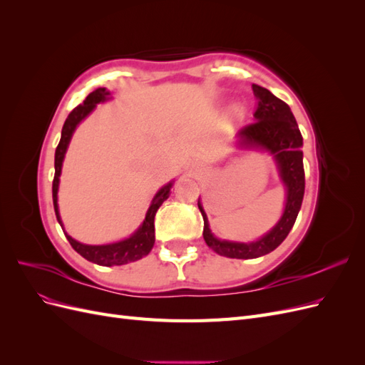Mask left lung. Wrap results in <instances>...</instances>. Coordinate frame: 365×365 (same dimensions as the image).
Here are the masks:
<instances>
[{
    "instance_id": "8db88e82",
    "label": "left lung",
    "mask_w": 365,
    "mask_h": 365,
    "mask_svg": "<svg viewBox=\"0 0 365 365\" xmlns=\"http://www.w3.org/2000/svg\"><path fill=\"white\" fill-rule=\"evenodd\" d=\"M252 90L259 98L257 109L254 113L256 120L240 129L239 135L244 146H260L275 157L282 181L286 185V205L279 224L267 236L251 244H237V242L219 240L212 235L207 215L197 202L204 219L202 236L205 244L220 256L231 259H256L277 248L294 227L304 196L303 137L291 108L267 88L252 85Z\"/></svg>"
}]
</instances>
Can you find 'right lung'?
I'll use <instances>...</instances> for the list:
<instances>
[{"mask_svg":"<svg viewBox=\"0 0 365 365\" xmlns=\"http://www.w3.org/2000/svg\"><path fill=\"white\" fill-rule=\"evenodd\" d=\"M108 96L109 93L106 91V88H97V90L88 94V97L85 98L82 105L76 106L73 109L63 123L61 141L56 148V152H54V178H53V205H54V213H56L58 222L61 224V227H62V220L58 210V185H59V176H61V168H62L65 150L68 148V143L76 126L93 111L97 103L103 102ZM170 187H172V182L164 185L163 189L155 195L141 227L129 239H125L111 245H83V244H79L77 240H74L73 237H70L67 233H65V236H67L70 245L74 248V251L79 252L81 256L85 257L86 260L102 264V267L125 264V263L135 262L141 257H145L150 252L153 244H155V224H153V220H155V215L158 212V208L161 207V204L169 197Z\"/></svg>","mask_w":365,"mask_h":365,"instance_id":"1","label":"right lung"}]
</instances>
